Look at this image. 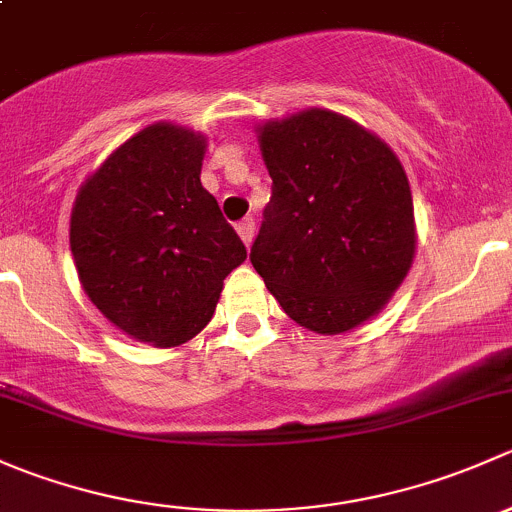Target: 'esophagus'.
Segmentation results:
<instances>
[{
    "label": "esophagus",
    "instance_id": "34e87169",
    "mask_svg": "<svg viewBox=\"0 0 512 512\" xmlns=\"http://www.w3.org/2000/svg\"><path fill=\"white\" fill-rule=\"evenodd\" d=\"M235 230H237V235H240V240L245 242V245H250L252 237H255V220L252 218L240 220V223L235 225Z\"/></svg>",
    "mask_w": 512,
    "mask_h": 512
}]
</instances>
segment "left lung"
Masks as SVG:
<instances>
[{
	"label": "left lung",
	"mask_w": 512,
	"mask_h": 512,
	"mask_svg": "<svg viewBox=\"0 0 512 512\" xmlns=\"http://www.w3.org/2000/svg\"><path fill=\"white\" fill-rule=\"evenodd\" d=\"M272 178L250 262L299 327L352 332L384 309L416 255L396 153L364 126L307 108L257 128Z\"/></svg>",
	"instance_id": "left-lung-1"
}]
</instances>
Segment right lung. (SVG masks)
<instances>
[{
    "mask_svg": "<svg viewBox=\"0 0 512 512\" xmlns=\"http://www.w3.org/2000/svg\"><path fill=\"white\" fill-rule=\"evenodd\" d=\"M203 133L153 123L79 188L71 255L98 312L138 342L178 347L213 319L247 250L200 183Z\"/></svg>",
    "mask_w": 512,
    "mask_h": 512,
    "instance_id": "add662e5",
    "label": "right lung"
}]
</instances>
